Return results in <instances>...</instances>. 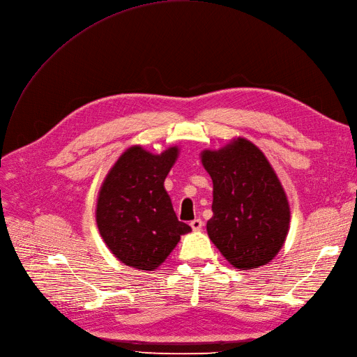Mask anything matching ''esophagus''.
I'll return each mask as SVG.
<instances>
[{"mask_svg":"<svg viewBox=\"0 0 357 357\" xmlns=\"http://www.w3.org/2000/svg\"><path fill=\"white\" fill-rule=\"evenodd\" d=\"M190 227L193 228L195 231H201V230H202V227H204V222H202V220H201V218H196V220L190 221Z\"/></svg>","mask_w":357,"mask_h":357,"instance_id":"34e87169","label":"esophagus"}]
</instances>
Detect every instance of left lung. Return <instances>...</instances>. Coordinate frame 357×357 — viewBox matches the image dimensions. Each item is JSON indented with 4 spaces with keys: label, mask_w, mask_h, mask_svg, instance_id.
<instances>
[{
    "label": "left lung",
    "mask_w": 357,
    "mask_h": 357,
    "mask_svg": "<svg viewBox=\"0 0 357 357\" xmlns=\"http://www.w3.org/2000/svg\"><path fill=\"white\" fill-rule=\"evenodd\" d=\"M201 161L213 184L206 222L212 243L237 269L273 261L289 234L290 205L264 152L236 137L218 151H202Z\"/></svg>",
    "instance_id": "1"
}]
</instances>
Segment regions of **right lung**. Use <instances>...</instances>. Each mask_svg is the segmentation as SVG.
I'll return each mask as SVG.
<instances>
[{"label": "right lung", "mask_w": 357, "mask_h": 357, "mask_svg": "<svg viewBox=\"0 0 357 357\" xmlns=\"http://www.w3.org/2000/svg\"><path fill=\"white\" fill-rule=\"evenodd\" d=\"M178 146L152 153L140 145L126 149L98 193L96 225L107 248L127 266L158 268L180 236L192 228L177 220L164 180L177 161Z\"/></svg>", "instance_id": "obj_1"}]
</instances>
